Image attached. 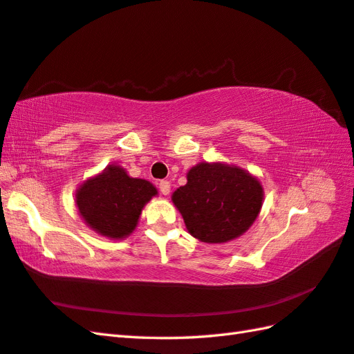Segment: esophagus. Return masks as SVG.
Instances as JSON below:
<instances>
[{
	"label": "esophagus",
	"instance_id": "esophagus-1",
	"mask_svg": "<svg viewBox=\"0 0 354 354\" xmlns=\"http://www.w3.org/2000/svg\"><path fill=\"white\" fill-rule=\"evenodd\" d=\"M170 183L169 181H161L160 183V192L164 194V196H167V194L170 193Z\"/></svg>",
	"mask_w": 354,
	"mask_h": 354
}]
</instances>
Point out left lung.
Returning a JSON list of instances; mask_svg holds the SVG:
<instances>
[{
	"label": "left lung",
	"mask_w": 354,
	"mask_h": 354,
	"mask_svg": "<svg viewBox=\"0 0 354 354\" xmlns=\"http://www.w3.org/2000/svg\"><path fill=\"white\" fill-rule=\"evenodd\" d=\"M265 199L260 181L237 165L199 162L187 173V184L171 194L185 228L204 243L240 237L257 219Z\"/></svg>",
	"instance_id": "obj_1"
}]
</instances>
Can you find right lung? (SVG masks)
I'll use <instances>...</instances> for the list:
<instances>
[{"label":"right lung","mask_w":354,"mask_h":354,"mask_svg":"<svg viewBox=\"0 0 354 354\" xmlns=\"http://www.w3.org/2000/svg\"><path fill=\"white\" fill-rule=\"evenodd\" d=\"M156 194L152 183L129 176L122 165L114 162L79 185L76 207L82 219L97 234L123 240L137 228L142 208Z\"/></svg>","instance_id":"1"}]
</instances>
